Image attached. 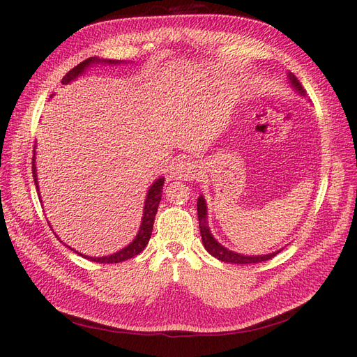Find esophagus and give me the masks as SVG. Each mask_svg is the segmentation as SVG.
I'll return each instance as SVG.
<instances>
[{"label":"esophagus","instance_id":"esophagus-1","mask_svg":"<svg viewBox=\"0 0 357 357\" xmlns=\"http://www.w3.org/2000/svg\"><path fill=\"white\" fill-rule=\"evenodd\" d=\"M174 176L183 180H193L199 176V167L192 160H180L174 168Z\"/></svg>","mask_w":357,"mask_h":357}]
</instances>
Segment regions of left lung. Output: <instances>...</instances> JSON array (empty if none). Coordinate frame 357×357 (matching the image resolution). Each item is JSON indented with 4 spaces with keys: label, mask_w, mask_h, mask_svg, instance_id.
<instances>
[{
    "label": "left lung",
    "mask_w": 357,
    "mask_h": 357,
    "mask_svg": "<svg viewBox=\"0 0 357 357\" xmlns=\"http://www.w3.org/2000/svg\"><path fill=\"white\" fill-rule=\"evenodd\" d=\"M291 79V83H294L295 89L305 95V91L302 89V84L296 80L295 75H290ZM197 210H198V219H199V231H201V236H202V243H204V247L207 248V252L210 255H213L214 257H218L219 261L222 262H231V264H243V265H247V264H257V262H264V261H268V259L274 257L275 255H278V252L275 253H271V255H265V256H243V255H238V253H234L231 250H228V248L223 247L222 244H219L218 241H215L213 238V235L210 234L207 225H205V214H207V207H205V201L204 198H198V204H197Z\"/></svg>",
    "instance_id": "left-lung-1"
}]
</instances>
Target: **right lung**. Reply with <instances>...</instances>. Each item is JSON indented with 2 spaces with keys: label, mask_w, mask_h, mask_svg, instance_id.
<instances>
[{
  "label": "right lung",
  "mask_w": 357,
  "mask_h": 357,
  "mask_svg": "<svg viewBox=\"0 0 357 357\" xmlns=\"http://www.w3.org/2000/svg\"><path fill=\"white\" fill-rule=\"evenodd\" d=\"M98 62L96 58H89L83 62H80L79 66H75L73 70H70L66 75H63L62 83L67 84L71 80H74L77 77L79 74L83 73V70L89 66L91 62ZM112 62V61H110ZM114 62V61H113ZM112 62V63H113ZM36 155V153H34ZM34 159L36 156H32V177H34V183H36V188H38L37 185V174H36V165H34ZM164 178H159L153 183V186L149 189L147 193V198H146V204H144V215H143V222H142V228H139L138 235L135 236V240L129 244L128 247L122 248L121 252H117L114 255L110 256H104V257H88V256H83L86 259H91L93 262H98V264H119V262H123L128 261V259H131L134 256H137L138 253H142L144 250V247L147 245L149 240H150V235H152L153 231V223H155V215L158 213V207H159V202L162 198V189H164Z\"/></svg>",
  "instance_id": "add662e5"
}]
</instances>
